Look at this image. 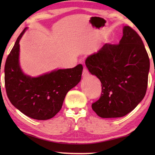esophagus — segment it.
I'll return each mask as SVG.
<instances>
[{
  "label": "esophagus",
  "instance_id": "34e87169",
  "mask_svg": "<svg viewBox=\"0 0 155 155\" xmlns=\"http://www.w3.org/2000/svg\"><path fill=\"white\" fill-rule=\"evenodd\" d=\"M89 75H90V74H89V72L87 71V69L86 68H84L83 71H82V76H83V78L88 77Z\"/></svg>",
  "mask_w": 155,
  "mask_h": 155
}]
</instances>
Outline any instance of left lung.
Listing matches in <instances>:
<instances>
[{"label":"left lung","instance_id":"8db88e82","mask_svg":"<svg viewBox=\"0 0 155 155\" xmlns=\"http://www.w3.org/2000/svg\"><path fill=\"white\" fill-rule=\"evenodd\" d=\"M88 71L101 82L100 98L92 108L101 118H118L132 111L147 87L150 59L141 38L129 26L117 45L106 44L85 60Z\"/></svg>","mask_w":155,"mask_h":155}]
</instances>
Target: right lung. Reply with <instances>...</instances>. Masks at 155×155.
I'll use <instances>...</instances> for the list:
<instances>
[{"mask_svg":"<svg viewBox=\"0 0 155 155\" xmlns=\"http://www.w3.org/2000/svg\"><path fill=\"white\" fill-rule=\"evenodd\" d=\"M26 27L19 36L5 65V85L12 105L28 117L47 120L62 107L65 95L81 80L83 67L56 69L38 77L25 74L20 63V41Z\"/></svg>","mask_w":155,"mask_h":155,"instance_id":"1","label":"right lung"}]
</instances>
